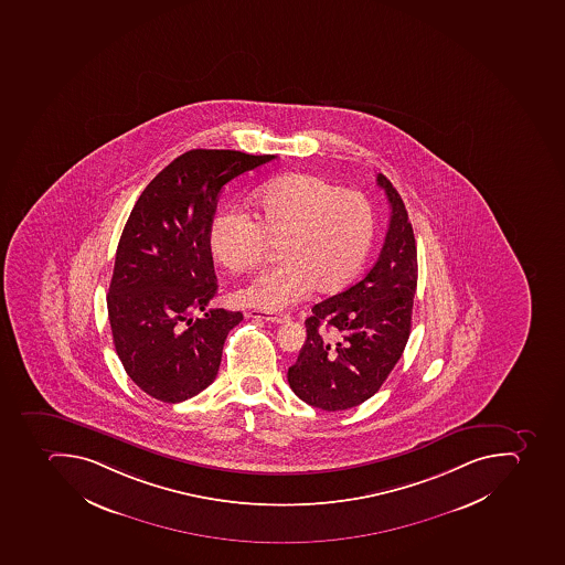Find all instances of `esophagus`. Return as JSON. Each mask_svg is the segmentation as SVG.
Wrapping results in <instances>:
<instances>
[{"instance_id": "obj_1", "label": "esophagus", "mask_w": 565, "mask_h": 565, "mask_svg": "<svg viewBox=\"0 0 565 565\" xmlns=\"http://www.w3.org/2000/svg\"><path fill=\"white\" fill-rule=\"evenodd\" d=\"M246 317L263 319V321L273 322V324H284V322L290 321V316H285V313H266L260 312V310H252V312L246 313Z\"/></svg>"}]
</instances>
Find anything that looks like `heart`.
I'll return each mask as SVG.
<instances>
[{"label":"heart","mask_w":565,"mask_h":565,"mask_svg":"<svg viewBox=\"0 0 565 565\" xmlns=\"http://www.w3.org/2000/svg\"><path fill=\"white\" fill-rule=\"evenodd\" d=\"M375 217L360 193L312 175H289L267 184L252 200V216L217 214L209 243L231 271L263 264L267 244H276L280 266L235 290L241 307L280 312L312 289L333 294L354 278L374 241Z\"/></svg>","instance_id":"obj_1"}]
</instances>
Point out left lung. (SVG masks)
<instances>
[{"mask_svg": "<svg viewBox=\"0 0 565 565\" xmlns=\"http://www.w3.org/2000/svg\"><path fill=\"white\" fill-rule=\"evenodd\" d=\"M377 184L392 207L380 258L358 284L317 302L298 362L287 372L292 392L324 412L360 406L380 392L412 333L415 234L392 182L380 173Z\"/></svg>", "mask_w": 565, "mask_h": 565, "instance_id": "obj_1", "label": "left lung"}]
</instances>
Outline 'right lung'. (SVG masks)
<instances>
[{
    "mask_svg": "<svg viewBox=\"0 0 565 565\" xmlns=\"http://www.w3.org/2000/svg\"><path fill=\"white\" fill-rule=\"evenodd\" d=\"M275 158L190 150L135 203L118 241L108 316L127 375L150 397L177 404L216 380L226 334L243 313L207 310L217 290L209 231L223 185ZM194 311L204 317L193 322Z\"/></svg>",
    "mask_w": 565,
    "mask_h": 565,
    "instance_id": "obj_1",
    "label": "right lung"
}]
</instances>
